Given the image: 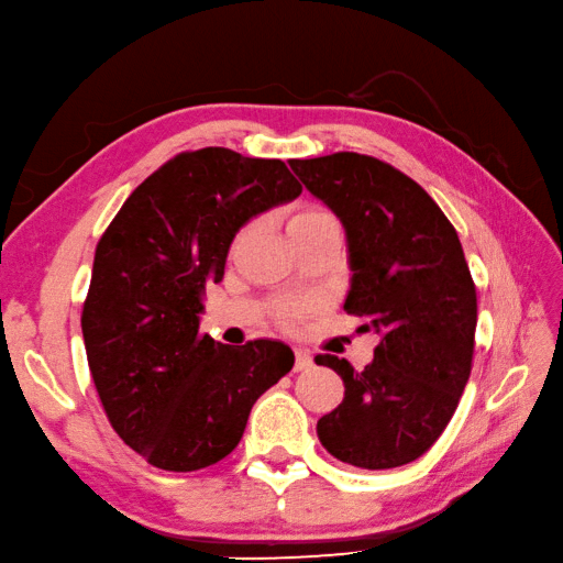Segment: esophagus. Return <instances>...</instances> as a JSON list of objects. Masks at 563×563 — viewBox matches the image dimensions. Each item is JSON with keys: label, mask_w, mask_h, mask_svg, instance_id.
Wrapping results in <instances>:
<instances>
[{"label": "esophagus", "mask_w": 563, "mask_h": 563, "mask_svg": "<svg viewBox=\"0 0 563 563\" xmlns=\"http://www.w3.org/2000/svg\"><path fill=\"white\" fill-rule=\"evenodd\" d=\"M312 367V355L306 349H296V365L294 369L300 373V369H310Z\"/></svg>", "instance_id": "esophagus-1"}]
</instances>
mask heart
I'll use <instances>...</instances> for the list:
<instances>
[{
  "label": "heart",
  "mask_w": 563,
  "mask_h": 563,
  "mask_svg": "<svg viewBox=\"0 0 563 563\" xmlns=\"http://www.w3.org/2000/svg\"><path fill=\"white\" fill-rule=\"evenodd\" d=\"M322 217H332V214H329V212L322 210V208H303V210L296 212V214L291 217L289 229H294V227H298V224L312 222V219H322ZM303 312H306V306H284V308L279 310V322H282L284 327H294Z\"/></svg>",
  "instance_id": "b5f03b06"
}]
</instances>
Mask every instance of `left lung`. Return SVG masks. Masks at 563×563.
Masks as SVG:
<instances>
[{
  "mask_svg": "<svg viewBox=\"0 0 563 563\" xmlns=\"http://www.w3.org/2000/svg\"><path fill=\"white\" fill-rule=\"evenodd\" d=\"M289 164L344 224L353 272L344 310L379 334L365 369L314 355L344 379V401L318 420V437L355 468L406 465L440 440L471 377L477 296L459 234L422 186L377 157Z\"/></svg>",
  "mask_w": 563,
  "mask_h": 563,
  "instance_id": "left-lung-1",
  "label": "left lung"
}]
</instances>
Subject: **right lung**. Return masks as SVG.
Instances as JSON below:
<instances>
[{
  "mask_svg": "<svg viewBox=\"0 0 563 563\" xmlns=\"http://www.w3.org/2000/svg\"><path fill=\"white\" fill-rule=\"evenodd\" d=\"M300 190L282 159L186 150L98 241L80 314L90 375L114 432L155 468L190 473L229 456L253 404L294 367L282 341L219 344L200 312L236 231Z\"/></svg>",
  "mask_w": 563,
  "mask_h": 563,
  "instance_id": "add662e5",
  "label": "right lung"
}]
</instances>
